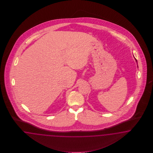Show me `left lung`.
<instances>
[{
    "label": "left lung",
    "mask_w": 153,
    "mask_h": 153,
    "mask_svg": "<svg viewBox=\"0 0 153 153\" xmlns=\"http://www.w3.org/2000/svg\"><path fill=\"white\" fill-rule=\"evenodd\" d=\"M136 62H137V60H136Z\"/></svg>",
    "instance_id": "1"
}]
</instances>
